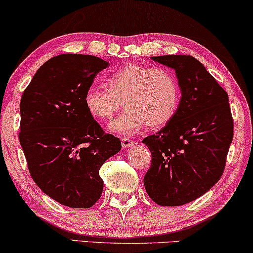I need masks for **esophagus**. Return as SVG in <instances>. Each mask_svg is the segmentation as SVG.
Instances as JSON below:
<instances>
[{
  "label": "esophagus",
  "instance_id": "34e87169",
  "mask_svg": "<svg viewBox=\"0 0 253 253\" xmlns=\"http://www.w3.org/2000/svg\"><path fill=\"white\" fill-rule=\"evenodd\" d=\"M122 144H123V148H130L135 144V142L133 140H130V138H128V137H123L122 138Z\"/></svg>",
  "mask_w": 253,
  "mask_h": 253
}]
</instances>
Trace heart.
Instances as JSON below:
<instances>
[{"instance_id":"b5f03b06","label":"heart","mask_w":253,"mask_h":253,"mask_svg":"<svg viewBox=\"0 0 253 253\" xmlns=\"http://www.w3.org/2000/svg\"><path fill=\"white\" fill-rule=\"evenodd\" d=\"M105 88L88 87L84 103L95 119L110 120L120 106L126 110L109 129L131 135L147 125L151 129L166 126L175 116L180 104V86L172 71L129 64L109 74Z\"/></svg>"}]
</instances>
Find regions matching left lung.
<instances>
[{
  "label": "left lung",
  "instance_id": "left-lung-1",
  "mask_svg": "<svg viewBox=\"0 0 253 253\" xmlns=\"http://www.w3.org/2000/svg\"><path fill=\"white\" fill-rule=\"evenodd\" d=\"M152 60L175 71L181 98L173 119L144 138L151 166L145 190L162 206H179L201 197L221 177L234 135L228 95L193 56Z\"/></svg>",
  "mask_w": 253,
  "mask_h": 253
}]
</instances>
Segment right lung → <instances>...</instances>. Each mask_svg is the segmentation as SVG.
<instances>
[{"mask_svg":"<svg viewBox=\"0 0 253 253\" xmlns=\"http://www.w3.org/2000/svg\"><path fill=\"white\" fill-rule=\"evenodd\" d=\"M109 63L90 55L47 60L20 99L19 142L38 187L59 204L89 209L101 197L99 169L122 142L88 113L87 88Z\"/></svg>","mask_w":253,"mask_h":253,"instance_id":"1","label":"right lung"}]
</instances>
